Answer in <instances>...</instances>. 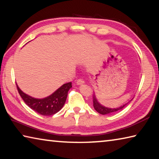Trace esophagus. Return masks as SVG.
<instances>
[{
	"label": "esophagus",
	"instance_id": "34e87169",
	"mask_svg": "<svg viewBox=\"0 0 159 159\" xmlns=\"http://www.w3.org/2000/svg\"><path fill=\"white\" fill-rule=\"evenodd\" d=\"M84 83H85L84 80H83V79H79L76 81V84L78 85H83Z\"/></svg>",
	"mask_w": 159,
	"mask_h": 159
}]
</instances>
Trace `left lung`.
<instances>
[{
	"mask_svg": "<svg viewBox=\"0 0 159 159\" xmlns=\"http://www.w3.org/2000/svg\"><path fill=\"white\" fill-rule=\"evenodd\" d=\"M132 99H130V101L127 103H125V104H123L122 106H120L119 107H116V108H110V107H107L104 105H102L99 102H98V99L96 98V95L95 94V92H94L93 94V107L94 109H95L97 111H98L99 114H102V115H106V114H114V113L117 112L120 110H122L124 107L126 106V104H128L129 102H130Z\"/></svg>",
	"mask_w": 159,
	"mask_h": 159,
	"instance_id": "left-lung-1",
	"label": "left lung"
}]
</instances>
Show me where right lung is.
<instances>
[{
    "label": "right lung",
    "mask_w": 159,
    "mask_h": 159,
    "mask_svg": "<svg viewBox=\"0 0 159 159\" xmlns=\"http://www.w3.org/2000/svg\"><path fill=\"white\" fill-rule=\"evenodd\" d=\"M17 85V88L21 98L25 103L39 114L51 116L57 113L62 108L68 95V91L72 87L71 82L65 83L59 88L50 95L45 98H34L23 92Z\"/></svg>",
    "instance_id": "1"
}]
</instances>
